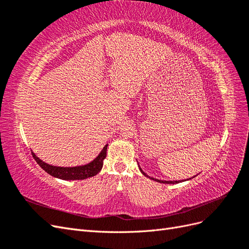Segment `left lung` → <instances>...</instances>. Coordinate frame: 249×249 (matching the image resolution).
I'll list each match as a JSON object with an SVG mask.
<instances>
[{
    "mask_svg": "<svg viewBox=\"0 0 249 249\" xmlns=\"http://www.w3.org/2000/svg\"><path fill=\"white\" fill-rule=\"evenodd\" d=\"M139 169H140V171L143 173V175H144L145 177H147V178H149L145 172H143V170L139 167ZM152 179H154V180H156V182H159V183H163V184H178V183H179V180H161V179H157V178H150Z\"/></svg>",
    "mask_w": 249,
    "mask_h": 249,
    "instance_id": "8db88e82",
    "label": "left lung"
}]
</instances>
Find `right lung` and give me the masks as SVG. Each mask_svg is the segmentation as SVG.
Returning a JSON list of instances; mask_svg holds the SVG:
<instances>
[{"label":"right lung","mask_w":249,"mask_h":249,"mask_svg":"<svg viewBox=\"0 0 249 249\" xmlns=\"http://www.w3.org/2000/svg\"><path fill=\"white\" fill-rule=\"evenodd\" d=\"M107 147L108 144L104 146L100 155L97 156L95 159L86 165L77 167H58L53 166V165L44 163L41 161L38 157L32 152V156L37 162V164L44 170L47 171L49 175L52 177H55L65 180H73V179H85L88 178H91L99 173L103 167V161L107 155Z\"/></svg>","instance_id":"right-lung-1"}]
</instances>
